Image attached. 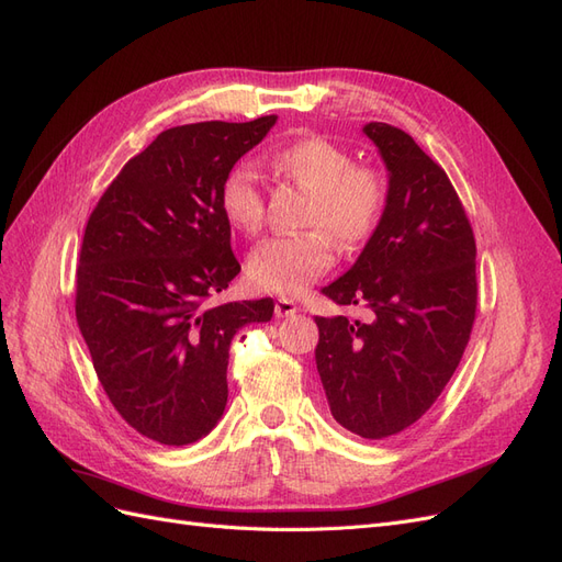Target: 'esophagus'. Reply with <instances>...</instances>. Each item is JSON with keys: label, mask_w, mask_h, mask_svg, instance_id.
I'll return each mask as SVG.
<instances>
[{"label": "esophagus", "mask_w": 562, "mask_h": 562, "mask_svg": "<svg viewBox=\"0 0 562 562\" xmlns=\"http://www.w3.org/2000/svg\"><path fill=\"white\" fill-rule=\"evenodd\" d=\"M274 314L277 318H288V316H295L297 314V304L288 297H279L274 304Z\"/></svg>", "instance_id": "esophagus-1"}]
</instances>
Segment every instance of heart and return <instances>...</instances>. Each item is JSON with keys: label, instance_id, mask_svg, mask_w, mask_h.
I'll return each instance as SVG.
<instances>
[{"label": "heart", "instance_id": "heart-1", "mask_svg": "<svg viewBox=\"0 0 562 562\" xmlns=\"http://www.w3.org/2000/svg\"><path fill=\"white\" fill-rule=\"evenodd\" d=\"M271 166L312 192L302 217V227L312 229L260 244L248 258V277L260 291L293 297L333 267V239L345 248L370 239L386 206V184L378 171L356 166L347 149L318 135L274 149ZM220 209L234 229H262L265 190L250 161L229 168L220 184Z\"/></svg>", "mask_w": 562, "mask_h": 562}]
</instances>
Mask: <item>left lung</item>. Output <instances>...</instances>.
<instances>
[{
  "instance_id": "8db88e82",
  "label": "left lung",
  "mask_w": 562,
  "mask_h": 562,
  "mask_svg": "<svg viewBox=\"0 0 562 562\" xmlns=\"http://www.w3.org/2000/svg\"><path fill=\"white\" fill-rule=\"evenodd\" d=\"M363 133L386 166V206L359 260L323 288L368 321L316 316V370L333 417L361 438L415 424L450 382L475 318V241L446 171L405 131Z\"/></svg>"
}]
</instances>
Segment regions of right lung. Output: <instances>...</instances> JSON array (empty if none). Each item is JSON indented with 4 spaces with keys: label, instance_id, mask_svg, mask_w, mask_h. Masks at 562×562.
<instances>
[{
    "label": "right lung",
    "instance_id": "1",
    "mask_svg": "<svg viewBox=\"0 0 562 562\" xmlns=\"http://www.w3.org/2000/svg\"><path fill=\"white\" fill-rule=\"evenodd\" d=\"M277 116L159 133L93 209L77 269V323L98 380L131 427L164 446L211 434L227 405L229 345L271 297L213 304L239 274L220 184Z\"/></svg>",
    "mask_w": 562,
    "mask_h": 562
}]
</instances>
